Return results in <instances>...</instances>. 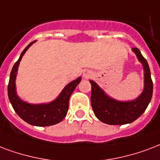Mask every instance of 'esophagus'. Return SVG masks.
Here are the masks:
<instances>
[{
	"label": "esophagus",
	"mask_w": 160,
	"mask_h": 160,
	"mask_svg": "<svg viewBox=\"0 0 160 160\" xmlns=\"http://www.w3.org/2000/svg\"><path fill=\"white\" fill-rule=\"evenodd\" d=\"M83 76H84L85 79H89V78H91V76H92V73H91V71H89V70H86V71L84 72Z\"/></svg>",
	"instance_id": "esophagus-1"
}]
</instances>
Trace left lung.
Masks as SVG:
<instances>
[{
    "instance_id": "left-lung-1",
    "label": "left lung",
    "mask_w": 160,
    "mask_h": 160,
    "mask_svg": "<svg viewBox=\"0 0 160 160\" xmlns=\"http://www.w3.org/2000/svg\"><path fill=\"white\" fill-rule=\"evenodd\" d=\"M132 51L144 69V90L141 96L132 102H122L110 98L93 80L91 84V107L96 117L109 125H123L131 123L144 112L153 96V81L147 60L137 48Z\"/></svg>"
}]
</instances>
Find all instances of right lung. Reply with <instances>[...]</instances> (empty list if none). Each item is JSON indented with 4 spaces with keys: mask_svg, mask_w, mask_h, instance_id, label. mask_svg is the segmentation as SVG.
Masks as SVG:
<instances>
[{
    "mask_svg": "<svg viewBox=\"0 0 160 160\" xmlns=\"http://www.w3.org/2000/svg\"><path fill=\"white\" fill-rule=\"evenodd\" d=\"M29 43L25 49L21 53L18 60L13 65V68L10 75V80L8 83V97L10 102L12 103L13 109L17 114L28 123L38 127H46L54 125L60 122L67 115V112L69 109V100L75 87L80 82L81 78H78L74 81H72L64 87L61 94L55 101H53L48 104L32 105L27 102L21 101L16 93L15 79L17 75L18 65L23 54L25 53L28 48L33 42Z\"/></svg>",
    "mask_w": 160,
    "mask_h": 160,
    "instance_id": "add662e5",
    "label": "right lung"
}]
</instances>
